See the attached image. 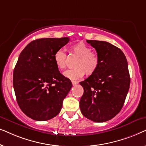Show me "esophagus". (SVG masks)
Masks as SVG:
<instances>
[{"mask_svg":"<svg viewBox=\"0 0 146 146\" xmlns=\"http://www.w3.org/2000/svg\"><path fill=\"white\" fill-rule=\"evenodd\" d=\"M72 83L73 86H76V84H78V82L74 81V80H72Z\"/></svg>","mask_w":146,"mask_h":146,"instance_id":"esophagus-1","label":"esophagus"}]
</instances>
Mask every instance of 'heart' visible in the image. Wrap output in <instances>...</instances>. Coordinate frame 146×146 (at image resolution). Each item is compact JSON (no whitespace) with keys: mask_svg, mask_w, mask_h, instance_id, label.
Listing matches in <instances>:
<instances>
[{"mask_svg":"<svg viewBox=\"0 0 146 146\" xmlns=\"http://www.w3.org/2000/svg\"><path fill=\"white\" fill-rule=\"evenodd\" d=\"M70 50L78 58L74 63V68L68 70L64 76L70 80H78L82 78L86 72L92 75L96 71L100 60L96 53L92 52L91 48L83 42L71 46ZM54 61L59 70H64L66 66V54L62 49H58L54 54Z\"/></svg>","mask_w":146,"mask_h":146,"instance_id":"1","label":"heart"}]
</instances>
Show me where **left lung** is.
<instances>
[{
  "instance_id": "left-lung-1",
  "label": "left lung",
  "mask_w": 146,
  "mask_h": 146,
  "mask_svg": "<svg viewBox=\"0 0 146 146\" xmlns=\"http://www.w3.org/2000/svg\"><path fill=\"white\" fill-rule=\"evenodd\" d=\"M96 50L100 63L96 71L80 84L84 94L80 108L84 116L104 122L122 108L130 84L127 62L118 48L105 41L86 40Z\"/></svg>"
}]
</instances>
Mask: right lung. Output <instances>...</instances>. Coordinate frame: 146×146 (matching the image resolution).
Returning a JSON list of instances; mask_svg holds the SVG:
<instances>
[{
    "label": "right lung",
    "mask_w": 146,
    "mask_h": 146,
    "mask_svg": "<svg viewBox=\"0 0 146 146\" xmlns=\"http://www.w3.org/2000/svg\"><path fill=\"white\" fill-rule=\"evenodd\" d=\"M69 40L68 37L36 39L20 54L13 87L20 108L33 119L46 121L58 114L72 86L54 61L55 52Z\"/></svg>",
    "instance_id": "right-lung-1"
}]
</instances>
